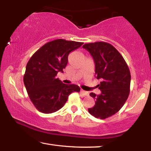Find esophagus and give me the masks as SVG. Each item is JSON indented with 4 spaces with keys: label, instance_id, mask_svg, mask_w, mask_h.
Wrapping results in <instances>:
<instances>
[{
    "label": "esophagus",
    "instance_id": "1",
    "mask_svg": "<svg viewBox=\"0 0 151 151\" xmlns=\"http://www.w3.org/2000/svg\"><path fill=\"white\" fill-rule=\"evenodd\" d=\"M81 93L84 96H88V94H89L88 92H86L84 90H81Z\"/></svg>",
    "mask_w": 151,
    "mask_h": 151
}]
</instances>
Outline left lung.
<instances>
[{"label":"left lung","instance_id":"obj_1","mask_svg":"<svg viewBox=\"0 0 151 151\" xmlns=\"http://www.w3.org/2000/svg\"><path fill=\"white\" fill-rule=\"evenodd\" d=\"M83 48L90 52L95 64L96 78L102 79L95 104L88 109L91 115L105 119L116 114L127 100L130 93L131 73L124 58L113 46L105 42L85 44Z\"/></svg>","mask_w":151,"mask_h":151}]
</instances>
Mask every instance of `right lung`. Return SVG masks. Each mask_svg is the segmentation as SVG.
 <instances>
[{"mask_svg": "<svg viewBox=\"0 0 151 151\" xmlns=\"http://www.w3.org/2000/svg\"><path fill=\"white\" fill-rule=\"evenodd\" d=\"M83 42L57 39L48 42L35 52L28 62L24 84L32 104L38 111L49 114L58 111L73 92H80L76 85H66L56 78L63 73L68 57Z\"/></svg>", "mask_w": 151, "mask_h": 151, "instance_id": "obj_1", "label": "right lung"}]
</instances>
